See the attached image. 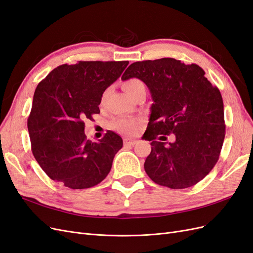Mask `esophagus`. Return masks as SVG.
Returning <instances> with one entry per match:
<instances>
[{
  "label": "esophagus",
  "instance_id": "obj_1",
  "mask_svg": "<svg viewBox=\"0 0 253 253\" xmlns=\"http://www.w3.org/2000/svg\"><path fill=\"white\" fill-rule=\"evenodd\" d=\"M137 141L135 140V139H131V138H125L124 139V144L126 145H127V147H133V145L136 143Z\"/></svg>",
  "mask_w": 253,
  "mask_h": 253
}]
</instances>
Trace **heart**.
I'll return each instance as SVG.
<instances>
[{
    "label": "heart",
    "instance_id": "obj_1",
    "mask_svg": "<svg viewBox=\"0 0 253 253\" xmlns=\"http://www.w3.org/2000/svg\"><path fill=\"white\" fill-rule=\"evenodd\" d=\"M122 87L126 91V94L131 97L135 98V96L138 95L142 91H145L144 83L138 79V78H129L122 82ZM106 98V91L103 93L101 97L100 103L103 104L104 100ZM112 127L119 133H124L126 135H133L137 131H138L139 127V121L133 119V118H118L113 121Z\"/></svg>",
    "mask_w": 253,
    "mask_h": 253
}]
</instances>
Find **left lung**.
I'll list each match as a JSON object with an SVG mask.
<instances>
[{"instance_id":"left-lung-1","label":"left lung","mask_w":253,"mask_h":253,"mask_svg":"<svg viewBox=\"0 0 253 253\" xmlns=\"http://www.w3.org/2000/svg\"><path fill=\"white\" fill-rule=\"evenodd\" d=\"M138 78L153 99L145 140L152 151L144 170L158 185L185 189L201 181L217 163L225 138L220 91L196 64L163 58L129 65L121 79ZM175 140L167 145L166 134Z\"/></svg>"}]
</instances>
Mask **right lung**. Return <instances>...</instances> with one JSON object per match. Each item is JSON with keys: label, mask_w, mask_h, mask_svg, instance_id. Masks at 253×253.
Segmentation results:
<instances>
[{"label": "right lung", "mask_w": 253, "mask_h": 253, "mask_svg": "<svg viewBox=\"0 0 253 253\" xmlns=\"http://www.w3.org/2000/svg\"><path fill=\"white\" fill-rule=\"evenodd\" d=\"M128 61H79L52 70L35 90L27 127L33 154L49 178L71 189H87L111 171L122 138L108 131L93 142L84 119L99 114L102 94Z\"/></svg>", "instance_id": "1"}]
</instances>
